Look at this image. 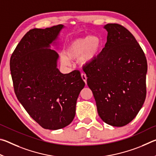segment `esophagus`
<instances>
[{
	"label": "esophagus",
	"instance_id": "esophagus-1",
	"mask_svg": "<svg viewBox=\"0 0 156 156\" xmlns=\"http://www.w3.org/2000/svg\"><path fill=\"white\" fill-rule=\"evenodd\" d=\"M81 77H82V78H83V81L84 82V83H85V84H87V76H86V74L85 73H81Z\"/></svg>",
	"mask_w": 156,
	"mask_h": 156
}]
</instances>
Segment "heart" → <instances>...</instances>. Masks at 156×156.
<instances>
[{
    "label": "heart",
    "mask_w": 156,
    "mask_h": 156,
    "mask_svg": "<svg viewBox=\"0 0 156 156\" xmlns=\"http://www.w3.org/2000/svg\"><path fill=\"white\" fill-rule=\"evenodd\" d=\"M102 46V41L98 36H87L71 41L65 50V56L60 58L64 65L70 64L71 60L78 58V62L83 65L91 63L98 56Z\"/></svg>",
    "instance_id": "b5f03b06"
}]
</instances>
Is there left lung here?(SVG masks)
I'll list each match as a JSON object with an SVG mask.
<instances>
[{
	"label": "left lung",
	"instance_id": "obj_1",
	"mask_svg": "<svg viewBox=\"0 0 156 156\" xmlns=\"http://www.w3.org/2000/svg\"><path fill=\"white\" fill-rule=\"evenodd\" d=\"M104 27L107 43L84 72L100 118L109 125L123 126L134 119L146 98L147 62L125 27L109 23Z\"/></svg>",
	"mask_w": 156,
	"mask_h": 156
}]
</instances>
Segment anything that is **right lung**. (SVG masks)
Instances as JSON below:
<instances>
[{
  "mask_svg": "<svg viewBox=\"0 0 156 156\" xmlns=\"http://www.w3.org/2000/svg\"><path fill=\"white\" fill-rule=\"evenodd\" d=\"M62 25L33 29L23 36L10 58L16 96L42 127L62 129L72 122L84 82L80 72L63 74L57 68L58 54L49 49Z\"/></svg>",
  "mask_w": 156,
  "mask_h": 156,
  "instance_id": "right-lung-1",
  "label": "right lung"
}]
</instances>
